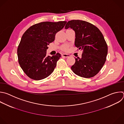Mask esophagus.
I'll return each mask as SVG.
<instances>
[{"label": "esophagus", "mask_w": 124, "mask_h": 124, "mask_svg": "<svg viewBox=\"0 0 124 124\" xmlns=\"http://www.w3.org/2000/svg\"><path fill=\"white\" fill-rule=\"evenodd\" d=\"M62 56H63V57H66V58H68V57H69L70 56V54H62Z\"/></svg>", "instance_id": "1"}]
</instances>
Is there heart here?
Listing matches in <instances>:
<instances>
[{
	"mask_svg": "<svg viewBox=\"0 0 124 124\" xmlns=\"http://www.w3.org/2000/svg\"><path fill=\"white\" fill-rule=\"evenodd\" d=\"M69 49V45H64L61 47V50L64 51H67Z\"/></svg>",
	"mask_w": 124,
	"mask_h": 124,
	"instance_id": "1",
	"label": "heart"
}]
</instances>
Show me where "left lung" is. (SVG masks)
<instances>
[{
    "instance_id": "left-lung-1",
    "label": "left lung",
    "mask_w": 124,
    "mask_h": 124,
    "mask_svg": "<svg viewBox=\"0 0 124 124\" xmlns=\"http://www.w3.org/2000/svg\"><path fill=\"white\" fill-rule=\"evenodd\" d=\"M69 28L75 32V47L83 50L81 58H75L71 69L82 77L94 76L104 65L108 54V46L103 34L94 25L83 20H70L65 27Z\"/></svg>"
}]
</instances>
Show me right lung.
Returning <instances> with one entry per match:
<instances>
[{
	"instance_id": "right-lung-1",
	"label": "right lung",
	"mask_w": 124,
	"mask_h": 124,
	"mask_svg": "<svg viewBox=\"0 0 124 124\" xmlns=\"http://www.w3.org/2000/svg\"><path fill=\"white\" fill-rule=\"evenodd\" d=\"M66 21L42 22L30 27L23 34L17 48L20 67L30 78L39 80L49 76L54 70L59 53L47 55L48 45L55 39L56 33L65 26Z\"/></svg>"
}]
</instances>
